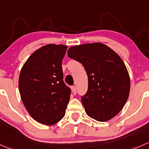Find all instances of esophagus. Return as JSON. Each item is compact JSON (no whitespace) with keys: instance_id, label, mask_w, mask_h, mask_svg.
<instances>
[{"instance_id":"1","label":"esophagus","mask_w":149,"mask_h":149,"mask_svg":"<svg viewBox=\"0 0 149 149\" xmlns=\"http://www.w3.org/2000/svg\"><path fill=\"white\" fill-rule=\"evenodd\" d=\"M72 90L73 94L75 95L77 93V90H76V87H75V86H72Z\"/></svg>"}]
</instances>
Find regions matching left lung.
Wrapping results in <instances>:
<instances>
[{"mask_svg": "<svg viewBox=\"0 0 149 149\" xmlns=\"http://www.w3.org/2000/svg\"><path fill=\"white\" fill-rule=\"evenodd\" d=\"M67 54L83 64L88 77V90L81 99L87 116L105 122L118 114L131 88L129 74L120 56L100 42L72 47Z\"/></svg>", "mask_w": 149, "mask_h": 149, "instance_id": "left-lung-1", "label": "left lung"}]
</instances>
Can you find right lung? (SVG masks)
Listing matches in <instances>:
<instances>
[{
    "label": "right lung",
    "instance_id": "add662e5",
    "mask_svg": "<svg viewBox=\"0 0 149 149\" xmlns=\"http://www.w3.org/2000/svg\"><path fill=\"white\" fill-rule=\"evenodd\" d=\"M67 49L62 44H47L33 52L21 68V98L29 115L41 124H56L65 115L71 94L62 80V62Z\"/></svg>",
    "mask_w": 149,
    "mask_h": 149
}]
</instances>
